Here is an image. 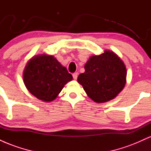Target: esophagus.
<instances>
[{"label": "esophagus", "instance_id": "34e87169", "mask_svg": "<svg viewBox=\"0 0 151 151\" xmlns=\"http://www.w3.org/2000/svg\"><path fill=\"white\" fill-rule=\"evenodd\" d=\"M72 76H73V79H74V80H76V79H77L78 73H77V72H75V73H74L73 74H72Z\"/></svg>", "mask_w": 151, "mask_h": 151}]
</instances>
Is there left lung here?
Listing matches in <instances>:
<instances>
[{
    "mask_svg": "<svg viewBox=\"0 0 151 151\" xmlns=\"http://www.w3.org/2000/svg\"><path fill=\"white\" fill-rule=\"evenodd\" d=\"M84 69L85 72L79 74L77 81L96 103L113 99L125 86L126 66L112 51L105 50L101 55L91 56Z\"/></svg>",
    "mask_w": 151,
    "mask_h": 151,
    "instance_id": "8db88e82",
    "label": "left lung"
}]
</instances>
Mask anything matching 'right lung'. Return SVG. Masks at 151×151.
<instances>
[{
    "instance_id": "obj_1",
    "label": "right lung",
    "mask_w": 151,
    "mask_h": 151,
    "mask_svg": "<svg viewBox=\"0 0 151 151\" xmlns=\"http://www.w3.org/2000/svg\"><path fill=\"white\" fill-rule=\"evenodd\" d=\"M72 80L67 72L52 55H36L30 59L23 72L24 84L30 92L43 101L57 98L68 81Z\"/></svg>"
}]
</instances>
